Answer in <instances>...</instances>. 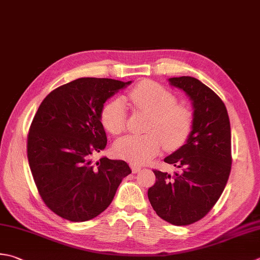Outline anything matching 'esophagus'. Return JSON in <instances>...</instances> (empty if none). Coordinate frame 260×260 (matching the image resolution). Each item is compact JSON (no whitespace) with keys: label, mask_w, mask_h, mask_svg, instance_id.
I'll return each instance as SVG.
<instances>
[{"label":"esophagus","mask_w":260,"mask_h":260,"mask_svg":"<svg viewBox=\"0 0 260 260\" xmlns=\"http://www.w3.org/2000/svg\"><path fill=\"white\" fill-rule=\"evenodd\" d=\"M131 168H132V171H133L134 174H136L137 171L141 170V167L136 164H131Z\"/></svg>","instance_id":"34e87169"}]
</instances>
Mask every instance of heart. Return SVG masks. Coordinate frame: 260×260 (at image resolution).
<instances>
[{
  "label": "heart",
  "mask_w": 260,
  "mask_h": 260,
  "mask_svg": "<svg viewBox=\"0 0 260 260\" xmlns=\"http://www.w3.org/2000/svg\"><path fill=\"white\" fill-rule=\"evenodd\" d=\"M137 109L151 115L145 135H128L115 143L119 157L143 164L156 155L161 144L174 151L184 145L194 127V114L187 106L177 104V96L153 81H142L128 92ZM101 123L111 134H120L126 128L125 101L116 98L107 103L101 111Z\"/></svg>",
  "instance_id": "heart-1"
}]
</instances>
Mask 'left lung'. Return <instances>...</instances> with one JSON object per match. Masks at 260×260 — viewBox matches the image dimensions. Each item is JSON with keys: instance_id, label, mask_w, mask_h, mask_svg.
<instances>
[{"instance_id": "obj_1", "label": "left lung", "mask_w": 260, "mask_h": 260, "mask_svg": "<svg viewBox=\"0 0 260 260\" xmlns=\"http://www.w3.org/2000/svg\"><path fill=\"white\" fill-rule=\"evenodd\" d=\"M169 81L191 99L194 127L186 144L165 159L179 171L153 170L156 180L147 197L162 220L188 225L204 217L224 190L232 164L231 127L224 103L207 85L191 76Z\"/></svg>"}]
</instances>
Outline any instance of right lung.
<instances>
[{"instance_id": "obj_1", "label": "right lung", "mask_w": 260, "mask_h": 260, "mask_svg": "<svg viewBox=\"0 0 260 260\" xmlns=\"http://www.w3.org/2000/svg\"><path fill=\"white\" fill-rule=\"evenodd\" d=\"M129 83L74 80L53 90L34 117L27 139L30 170L46 206L65 220L84 222L98 216L132 172L123 160L92 161L107 145L100 121L104 104Z\"/></svg>"}]
</instances>
